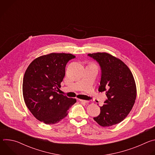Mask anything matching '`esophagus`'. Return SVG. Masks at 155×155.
Listing matches in <instances>:
<instances>
[{"instance_id": "1", "label": "esophagus", "mask_w": 155, "mask_h": 155, "mask_svg": "<svg viewBox=\"0 0 155 155\" xmlns=\"http://www.w3.org/2000/svg\"><path fill=\"white\" fill-rule=\"evenodd\" d=\"M79 101L80 102H82V103H87V102H89V101H85V100H82V99H79Z\"/></svg>"}]
</instances>
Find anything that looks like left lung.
Returning <instances> with one entry per match:
<instances>
[{
    "label": "left lung",
    "instance_id": "obj_1",
    "mask_svg": "<svg viewBox=\"0 0 155 155\" xmlns=\"http://www.w3.org/2000/svg\"><path fill=\"white\" fill-rule=\"evenodd\" d=\"M99 64L101 78L98 91L105 92L107 99L101 113L94 120L101 126L121 122L129 114L136 99V86L132 74L120 59L107 53L88 54Z\"/></svg>",
    "mask_w": 155,
    "mask_h": 155
}]
</instances>
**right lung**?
<instances>
[{
  "label": "right lung",
  "instance_id": "right-lung-1",
  "mask_svg": "<svg viewBox=\"0 0 155 155\" xmlns=\"http://www.w3.org/2000/svg\"><path fill=\"white\" fill-rule=\"evenodd\" d=\"M75 56L51 53L34 59L23 78V94L32 115L47 124H55L68 114L76 99L57 93L65 76L67 63Z\"/></svg>",
  "mask_w": 155,
  "mask_h": 155
}]
</instances>
